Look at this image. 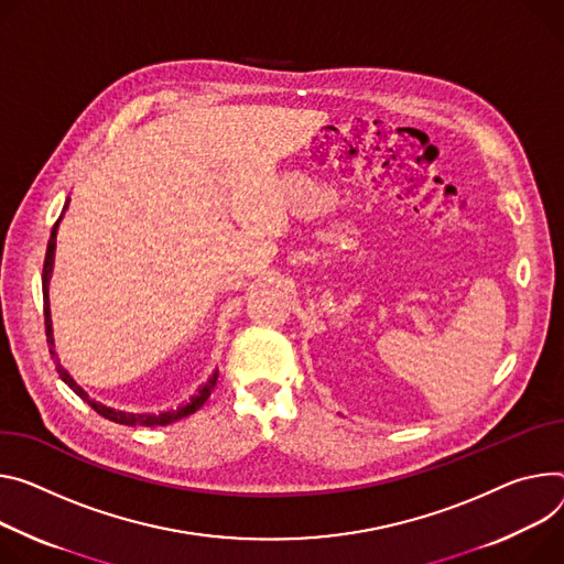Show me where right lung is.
<instances>
[{
  "label": "right lung",
  "mask_w": 564,
  "mask_h": 564,
  "mask_svg": "<svg viewBox=\"0 0 564 564\" xmlns=\"http://www.w3.org/2000/svg\"><path fill=\"white\" fill-rule=\"evenodd\" d=\"M67 212V204H65V209H63V214ZM63 214H61V218H63ZM61 218L56 220V225H54V229H51V238H48V245H46V253H44V268H42V294H44V326H46V337H48V344H54V339H51V324H48V303H46V283H48V274H51V265H54V249H56V231H58V223H61ZM54 352V350H51ZM58 373H61V378L80 395V398H85L87 400V395H85V391L69 378V373L58 365ZM216 382H218V373H214L212 378H209V382L204 384L199 391H197V395H193L191 398V402L188 404H184V406H180V409H173V412H164V414H160V416H148V414H126V412H115V409H110V406H106V404H98V402H91V400H87L91 406H94V412H98L100 416L104 419H110V421H115V423H119V425H141V427H158V425H169V423H175V421H180V419H186V416H191V414H195L197 409L209 400V395H212V391H214V387H216Z\"/></svg>",
  "instance_id": "add662e5"
}]
</instances>
